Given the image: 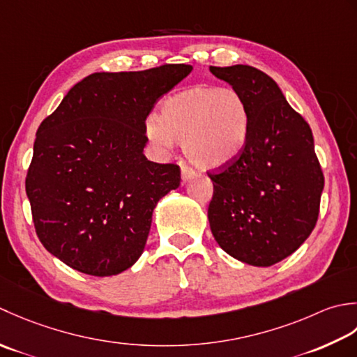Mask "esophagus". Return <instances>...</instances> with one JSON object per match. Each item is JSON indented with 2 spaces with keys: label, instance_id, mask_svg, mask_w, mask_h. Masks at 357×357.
Listing matches in <instances>:
<instances>
[{
  "label": "esophagus",
  "instance_id": "34e87169",
  "mask_svg": "<svg viewBox=\"0 0 357 357\" xmlns=\"http://www.w3.org/2000/svg\"><path fill=\"white\" fill-rule=\"evenodd\" d=\"M194 176H195V171L191 168V166L181 165V180H183L185 183H186V181L191 180Z\"/></svg>",
  "mask_w": 357,
  "mask_h": 357
}]
</instances>
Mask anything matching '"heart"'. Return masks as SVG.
<instances>
[{
	"label": "heart",
	"instance_id": "heart-1",
	"mask_svg": "<svg viewBox=\"0 0 357 357\" xmlns=\"http://www.w3.org/2000/svg\"><path fill=\"white\" fill-rule=\"evenodd\" d=\"M146 132L157 144L178 142L189 162L202 169L222 168L240 155L250 134V107L231 87L192 86L160 107Z\"/></svg>",
	"mask_w": 357,
	"mask_h": 357
}]
</instances>
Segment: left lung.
Masks as SVG:
<instances>
[{
	"instance_id": "obj_1",
	"label": "left lung",
	"mask_w": 357,
	"mask_h": 357,
	"mask_svg": "<svg viewBox=\"0 0 357 357\" xmlns=\"http://www.w3.org/2000/svg\"><path fill=\"white\" fill-rule=\"evenodd\" d=\"M209 70L242 93L250 107L243 151L219 172H208L214 185L209 227L229 256L271 266L316 227L324 174L311 128L265 72L245 64Z\"/></svg>"
}]
</instances>
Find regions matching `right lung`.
Masks as SVG:
<instances>
[{
    "label": "right lung",
    "mask_w": 357,
    "mask_h": 357,
    "mask_svg": "<svg viewBox=\"0 0 357 357\" xmlns=\"http://www.w3.org/2000/svg\"><path fill=\"white\" fill-rule=\"evenodd\" d=\"M189 64L96 72L43 120L26 177L36 236L74 270L106 278L132 266L152 211L180 185V168L144 157L146 119Z\"/></svg>",
    "instance_id": "right-lung-1"
}]
</instances>
